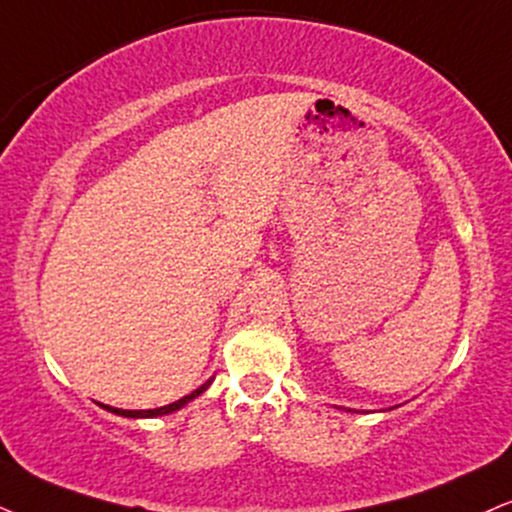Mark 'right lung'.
I'll use <instances>...</instances> for the list:
<instances>
[{
    "instance_id": "obj_1",
    "label": "right lung",
    "mask_w": 512,
    "mask_h": 512,
    "mask_svg": "<svg viewBox=\"0 0 512 512\" xmlns=\"http://www.w3.org/2000/svg\"><path fill=\"white\" fill-rule=\"evenodd\" d=\"M208 384H211V380H208L206 384H201L199 389H194L192 394L182 396L180 401L168 403V406H163V408H154V410H121V408H111V406H104V408L111 410V413H116V415H125V418H156V415H168V413H173V410H180L185 403L197 399V396L208 387Z\"/></svg>"
}]
</instances>
